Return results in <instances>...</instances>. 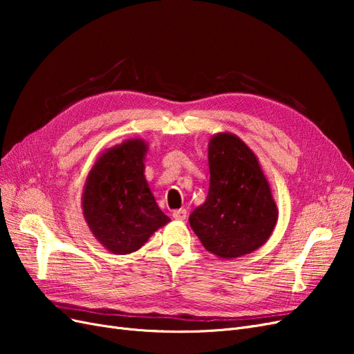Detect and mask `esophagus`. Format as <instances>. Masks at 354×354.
Here are the masks:
<instances>
[{
    "label": "esophagus",
    "mask_w": 354,
    "mask_h": 354,
    "mask_svg": "<svg viewBox=\"0 0 354 354\" xmlns=\"http://www.w3.org/2000/svg\"><path fill=\"white\" fill-rule=\"evenodd\" d=\"M173 217H174V220L185 221L186 217H187V211H186V209H176V211L173 212Z\"/></svg>",
    "instance_id": "1"
}]
</instances>
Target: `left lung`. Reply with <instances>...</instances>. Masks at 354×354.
I'll return each instance as SVG.
<instances>
[{
  "label": "left lung",
  "mask_w": 354,
  "mask_h": 354,
  "mask_svg": "<svg viewBox=\"0 0 354 354\" xmlns=\"http://www.w3.org/2000/svg\"><path fill=\"white\" fill-rule=\"evenodd\" d=\"M208 165V196L190 214V227L220 259L251 254L270 238L279 216L259 158L236 134L217 133Z\"/></svg>",
  "instance_id": "obj_1"
}]
</instances>
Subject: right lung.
Here are the masks:
<instances>
[{
  "label": "right lung",
  "instance_id": "right-lung-1",
  "mask_svg": "<svg viewBox=\"0 0 354 354\" xmlns=\"http://www.w3.org/2000/svg\"><path fill=\"white\" fill-rule=\"evenodd\" d=\"M147 143L128 138L95 159L82 190V214L106 250L125 255L140 250L169 223L145 177Z\"/></svg>",
  "mask_w": 354,
  "mask_h": 354
}]
</instances>
